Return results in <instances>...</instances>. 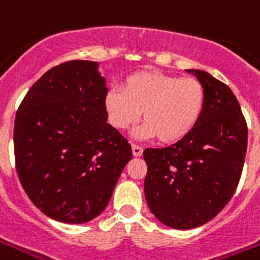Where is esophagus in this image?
<instances>
[{"label":"esophagus","instance_id":"esophagus-1","mask_svg":"<svg viewBox=\"0 0 260 260\" xmlns=\"http://www.w3.org/2000/svg\"><path fill=\"white\" fill-rule=\"evenodd\" d=\"M142 152H144L142 146H139V145H132V155H134V156H141Z\"/></svg>","mask_w":260,"mask_h":260}]
</instances>
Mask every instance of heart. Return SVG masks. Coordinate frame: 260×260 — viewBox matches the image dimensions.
<instances>
[{
  "label": "heart",
  "instance_id": "obj_1",
  "mask_svg": "<svg viewBox=\"0 0 260 260\" xmlns=\"http://www.w3.org/2000/svg\"><path fill=\"white\" fill-rule=\"evenodd\" d=\"M205 89L193 78H181L156 71H142L125 79L122 89L105 95L108 119L116 129H128L142 112L145 122L137 138L158 137L164 144L186 138L204 114Z\"/></svg>",
  "mask_w": 260,
  "mask_h": 260
}]
</instances>
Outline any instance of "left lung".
<instances>
[{
    "label": "left lung",
    "instance_id": "obj_1",
    "mask_svg": "<svg viewBox=\"0 0 260 260\" xmlns=\"http://www.w3.org/2000/svg\"><path fill=\"white\" fill-rule=\"evenodd\" d=\"M205 89L195 129L168 148H146L145 198L164 225L193 229L213 219L241 179L248 126L231 88L201 70H188Z\"/></svg>",
    "mask_w": 260,
    "mask_h": 260
}]
</instances>
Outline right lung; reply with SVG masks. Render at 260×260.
Returning a JSON list of instances; mask_svg holds the SVG:
<instances>
[{
  "mask_svg": "<svg viewBox=\"0 0 260 260\" xmlns=\"http://www.w3.org/2000/svg\"><path fill=\"white\" fill-rule=\"evenodd\" d=\"M100 63L68 61L47 71L19 105L14 152L22 188L47 216L85 223L107 208L132 158L107 122Z\"/></svg>",
  "mask_w": 260,
  "mask_h": 260,
  "instance_id": "obj_1",
  "label": "right lung"
}]
</instances>
